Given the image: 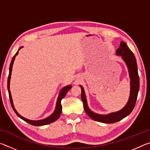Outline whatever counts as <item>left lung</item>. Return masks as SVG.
Masks as SVG:
<instances>
[{
    "label": "left lung",
    "instance_id": "left-lung-1",
    "mask_svg": "<svg viewBox=\"0 0 150 150\" xmlns=\"http://www.w3.org/2000/svg\"><path fill=\"white\" fill-rule=\"evenodd\" d=\"M116 52L117 55H121L126 63L130 77V97H129V100L126 105L122 110L116 112L110 113L107 115H100L93 112L88 107L84 89H83L82 86H81V99H82L83 103V106H84L85 112L93 120L106 124L116 122L121 120L122 119L130 115L132 111L133 110L134 106H135L139 89V78L138 73V66H137L136 59L133 52L130 50L126 43L124 42H120V46L116 50Z\"/></svg>",
    "mask_w": 150,
    "mask_h": 150
}]
</instances>
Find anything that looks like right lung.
<instances>
[{"label":"right lung","instance_id":"obj_1","mask_svg":"<svg viewBox=\"0 0 150 150\" xmlns=\"http://www.w3.org/2000/svg\"><path fill=\"white\" fill-rule=\"evenodd\" d=\"M22 47L20 48L18 50L21 49ZM18 54V51L16 52V54L14 55L13 58L11 61V65H10V68H9V75L8 77V84H7V88H8V94H9V98H10V101H11V104L12 108H13L14 111L15 112V113L18 116L22 119V120L26 121V122L29 123L30 124H32L33 126H44V125H47V124H49L50 123L54 122L56 121L58 118H59V116L61 115V113H62V104H61V101H62V98L65 97V96L66 95V94L68 92L71 88V85H68L66 86V87H63L62 90H61L59 96L57 98V103H56V106H55V109L54 112V113L52 114V115H50L49 117H47L45 119H43V120H28V119L24 118L23 116H22L21 115H20L17 112V111L16 110V109L14 108V106L13 105V102H12V96H11V91H10V80H11V72H12V65H13L14 61L15 59V57Z\"/></svg>","mask_w":150,"mask_h":150}]
</instances>
